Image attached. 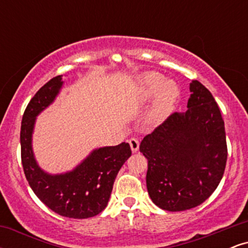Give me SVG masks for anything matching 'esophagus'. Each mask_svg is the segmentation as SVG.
I'll return each instance as SVG.
<instances>
[{"label":"esophagus","mask_w":248,"mask_h":248,"mask_svg":"<svg viewBox=\"0 0 248 248\" xmlns=\"http://www.w3.org/2000/svg\"><path fill=\"white\" fill-rule=\"evenodd\" d=\"M129 146H130V148H132V152L133 153H136L139 150V146H140V143H139V140L138 139H135V138H132V139H129Z\"/></svg>","instance_id":"obj_1"}]
</instances>
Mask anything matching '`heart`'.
<instances>
[{"mask_svg":"<svg viewBox=\"0 0 248 248\" xmlns=\"http://www.w3.org/2000/svg\"><path fill=\"white\" fill-rule=\"evenodd\" d=\"M136 98L139 101H147L157 95L153 109V118L161 120L171 112L179 98V90L173 81H166L157 72L142 75L136 85Z\"/></svg>","mask_w":248,"mask_h":248,"instance_id":"obj_1","label":"heart"}]
</instances>
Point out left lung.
Returning <instances> with one entry per match:
<instances>
[{
	"instance_id": "left-lung-1",
	"label": "left lung",
	"mask_w": 248,
	"mask_h": 248,
	"mask_svg": "<svg viewBox=\"0 0 248 248\" xmlns=\"http://www.w3.org/2000/svg\"><path fill=\"white\" fill-rule=\"evenodd\" d=\"M186 112H175L143 138L147 189L155 205L184 211L201 205L217 189L227 161L224 120L211 92L190 84Z\"/></svg>"
}]
</instances>
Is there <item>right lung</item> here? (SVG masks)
<instances>
[{"label": "right lung", "mask_w": 248, "mask_h": 248, "mask_svg": "<svg viewBox=\"0 0 248 248\" xmlns=\"http://www.w3.org/2000/svg\"><path fill=\"white\" fill-rule=\"evenodd\" d=\"M62 85V76L49 80L33 95L24 110L21 126V160L28 183L35 195L62 217L85 219L107 206L115 177L132 155L129 144L104 147L91 153L72 171L49 175L37 166L31 148L36 116L55 100Z\"/></svg>", "instance_id": "1"}]
</instances>
